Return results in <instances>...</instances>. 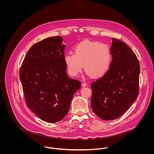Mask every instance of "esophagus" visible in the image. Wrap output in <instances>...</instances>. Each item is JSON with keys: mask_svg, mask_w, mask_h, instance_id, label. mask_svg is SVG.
<instances>
[{"mask_svg": "<svg viewBox=\"0 0 154 154\" xmlns=\"http://www.w3.org/2000/svg\"><path fill=\"white\" fill-rule=\"evenodd\" d=\"M87 85V84L85 83H82V87H86Z\"/></svg>", "mask_w": 154, "mask_h": 154, "instance_id": "34e87169", "label": "esophagus"}]
</instances>
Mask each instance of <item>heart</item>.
Here are the masks:
<instances>
[{"instance_id":"obj_1","label":"heart","mask_w":154,"mask_h":154,"mask_svg":"<svg viewBox=\"0 0 154 154\" xmlns=\"http://www.w3.org/2000/svg\"><path fill=\"white\" fill-rule=\"evenodd\" d=\"M74 54L66 53L64 60L71 76H77L83 66L88 75L101 77L110 68L112 53L110 48L98 42L84 40L75 46Z\"/></svg>"}]
</instances>
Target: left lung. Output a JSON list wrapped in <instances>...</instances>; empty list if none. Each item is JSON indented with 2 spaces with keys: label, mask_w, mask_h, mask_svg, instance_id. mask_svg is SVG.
Here are the masks:
<instances>
[{
  "label": "left lung",
  "mask_w": 154,
  "mask_h": 154,
  "mask_svg": "<svg viewBox=\"0 0 154 154\" xmlns=\"http://www.w3.org/2000/svg\"><path fill=\"white\" fill-rule=\"evenodd\" d=\"M112 60L106 74L91 83V108L104 120L118 119L139 94L140 66L134 51L123 42L112 38Z\"/></svg>",
  "instance_id": "1"
}]
</instances>
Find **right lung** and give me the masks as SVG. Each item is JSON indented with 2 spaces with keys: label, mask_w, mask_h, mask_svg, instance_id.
<instances>
[{
  "label": "right lung",
  "mask_w": 154,
  "mask_h": 154,
  "mask_svg": "<svg viewBox=\"0 0 154 154\" xmlns=\"http://www.w3.org/2000/svg\"><path fill=\"white\" fill-rule=\"evenodd\" d=\"M63 40L54 36L35 43L19 72L27 106L48 122H58L67 115L73 95L81 87L80 81L66 73Z\"/></svg>",
  "instance_id": "1"
}]
</instances>
